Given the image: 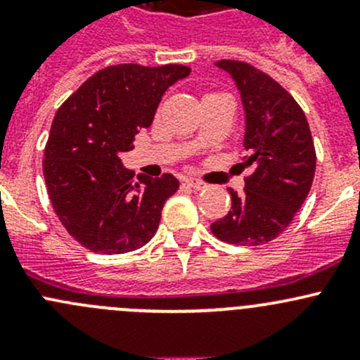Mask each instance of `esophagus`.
<instances>
[{
	"mask_svg": "<svg viewBox=\"0 0 360 360\" xmlns=\"http://www.w3.org/2000/svg\"><path fill=\"white\" fill-rule=\"evenodd\" d=\"M184 183L190 188H193V190H205L207 188V183H203L200 179H195V177H190V179H186Z\"/></svg>",
	"mask_w": 360,
	"mask_h": 360,
	"instance_id": "34e87169",
	"label": "esophagus"
}]
</instances>
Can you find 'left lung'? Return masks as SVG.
Returning a JSON list of instances; mask_svg holds the SVG:
<instances>
[{
    "mask_svg": "<svg viewBox=\"0 0 360 360\" xmlns=\"http://www.w3.org/2000/svg\"><path fill=\"white\" fill-rule=\"evenodd\" d=\"M237 82L248 129L242 158L245 188L230 190L231 209L210 231L226 244L261 245L277 238L303 205L315 176L314 139L296 99L270 75L242 60H217Z\"/></svg>",
    "mask_w": 360,
    "mask_h": 360,
    "instance_id": "left-lung-1",
    "label": "left lung"
}]
</instances>
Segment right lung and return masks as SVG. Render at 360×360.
Returning a JSON list of instances; mask_svg holds the SVG:
<instances>
[{"instance_id":"add662e5","label":"right lung","mask_w":360,"mask_h":360,"mask_svg":"<svg viewBox=\"0 0 360 360\" xmlns=\"http://www.w3.org/2000/svg\"><path fill=\"white\" fill-rule=\"evenodd\" d=\"M190 71L181 64L108 66L57 110L43 176L57 217L83 248L123 254L153 238L179 181L163 174L136 183L120 153L132 150L137 129L151 125L163 92Z\"/></svg>"}]
</instances>
